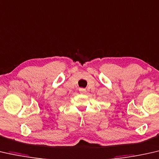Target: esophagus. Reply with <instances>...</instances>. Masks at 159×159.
<instances>
[{"mask_svg":"<svg viewBox=\"0 0 159 159\" xmlns=\"http://www.w3.org/2000/svg\"><path fill=\"white\" fill-rule=\"evenodd\" d=\"M80 93H85L86 90L84 89H80Z\"/></svg>","mask_w":159,"mask_h":159,"instance_id":"1","label":"esophagus"}]
</instances>
